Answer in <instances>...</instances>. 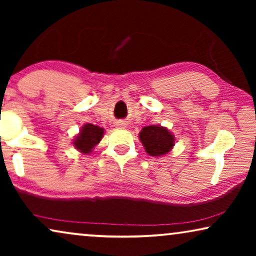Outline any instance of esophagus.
<instances>
[{
    "label": "esophagus",
    "instance_id": "34e87169",
    "mask_svg": "<svg viewBox=\"0 0 256 256\" xmlns=\"http://www.w3.org/2000/svg\"><path fill=\"white\" fill-rule=\"evenodd\" d=\"M116 126L118 128H126V122L124 121H118V122H116Z\"/></svg>",
    "mask_w": 256,
    "mask_h": 256
}]
</instances>
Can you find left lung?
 Instances as JSON below:
<instances>
[{
    "instance_id": "obj_1",
    "label": "left lung",
    "mask_w": 256,
    "mask_h": 256,
    "mask_svg": "<svg viewBox=\"0 0 256 256\" xmlns=\"http://www.w3.org/2000/svg\"><path fill=\"white\" fill-rule=\"evenodd\" d=\"M140 140L150 156L166 155L174 146V135L166 127L160 126H148L142 128Z\"/></svg>"
}]
</instances>
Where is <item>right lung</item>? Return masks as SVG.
I'll return each mask as SVG.
<instances>
[{
	"label": "right lung",
	"mask_w": 256,
	"mask_h": 256,
	"mask_svg": "<svg viewBox=\"0 0 256 256\" xmlns=\"http://www.w3.org/2000/svg\"><path fill=\"white\" fill-rule=\"evenodd\" d=\"M104 136V128L98 127L92 124H86L82 127L79 135L74 138V144L76 149H78L80 152L90 154L92 152L94 146L101 141Z\"/></svg>",
	"instance_id": "1"
}]
</instances>
